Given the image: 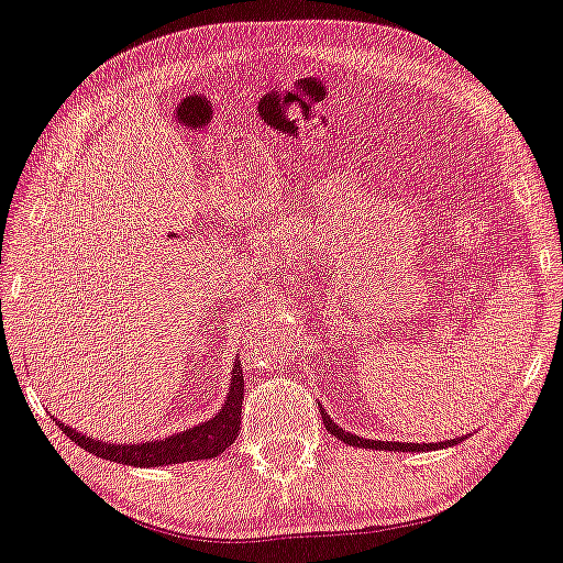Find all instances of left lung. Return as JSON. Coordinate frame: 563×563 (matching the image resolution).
<instances>
[{"mask_svg":"<svg viewBox=\"0 0 563 563\" xmlns=\"http://www.w3.org/2000/svg\"><path fill=\"white\" fill-rule=\"evenodd\" d=\"M321 419H323V427L331 431V437H335L338 441L347 443V446H355V449H373V451H399V453H427V451H439V449H451L455 443H461L463 439H468L471 433H465V437L459 439H451V441H439V443H407V441H373V439H360L357 433H350L345 429L338 427V423L331 419V413H328L321 407Z\"/></svg>","mask_w":563,"mask_h":563,"instance_id":"left-lung-1","label":"left lung"}]
</instances>
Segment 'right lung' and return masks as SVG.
Instances as JSON below:
<instances>
[{
  "label": "right lung",
  "instance_id": "right-lung-1",
  "mask_svg": "<svg viewBox=\"0 0 563 563\" xmlns=\"http://www.w3.org/2000/svg\"><path fill=\"white\" fill-rule=\"evenodd\" d=\"M230 389L225 401L218 409L216 417L200 421L196 427H188L178 433H172L166 439L156 441H130V443H104L98 439L82 437L76 429L66 427L63 421H56L58 429L76 441L80 449L104 461H114L122 465H134V468H158V465H174L186 461H208L218 459L232 441L238 439L240 431V413L242 399H245V379H242L240 360H235L230 373Z\"/></svg>",
  "mask_w": 563,
  "mask_h": 563
}]
</instances>
